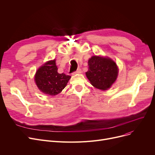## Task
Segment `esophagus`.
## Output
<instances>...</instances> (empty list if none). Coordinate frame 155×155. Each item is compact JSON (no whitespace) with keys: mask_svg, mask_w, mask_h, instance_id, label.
<instances>
[{"mask_svg":"<svg viewBox=\"0 0 155 155\" xmlns=\"http://www.w3.org/2000/svg\"><path fill=\"white\" fill-rule=\"evenodd\" d=\"M82 73V70H81L80 68H78L77 70V71L73 72V74H77V73Z\"/></svg>","mask_w":155,"mask_h":155,"instance_id":"obj_1","label":"esophagus"}]
</instances>
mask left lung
Returning <instances> with one entry per match:
<instances>
[{
  "label": "left lung",
  "instance_id": "left-lung-1",
  "mask_svg": "<svg viewBox=\"0 0 155 155\" xmlns=\"http://www.w3.org/2000/svg\"><path fill=\"white\" fill-rule=\"evenodd\" d=\"M86 75L91 84L101 90H107L115 82L118 75L116 63L108 58L94 56L88 60Z\"/></svg>",
  "mask_w": 155,
  "mask_h": 155
}]
</instances>
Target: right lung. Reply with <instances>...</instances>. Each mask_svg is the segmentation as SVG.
I'll list each match as a JSON object with an SVG mask.
<instances>
[{
    "instance_id": "add662e5",
    "label": "right lung",
    "mask_w": 155,
    "mask_h": 155,
    "mask_svg": "<svg viewBox=\"0 0 155 155\" xmlns=\"http://www.w3.org/2000/svg\"><path fill=\"white\" fill-rule=\"evenodd\" d=\"M55 60L46 62L36 71L35 82L39 90L44 94L55 95L66 87L71 76L58 73Z\"/></svg>"
}]
</instances>
